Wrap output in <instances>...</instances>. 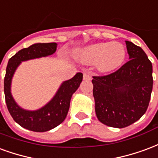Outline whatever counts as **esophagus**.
<instances>
[{
	"instance_id": "34e87169",
	"label": "esophagus",
	"mask_w": 158,
	"mask_h": 158,
	"mask_svg": "<svg viewBox=\"0 0 158 158\" xmlns=\"http://www.w3.org/2000/svg\"><path fill=\"white\" fill-rule=\"evenodd\" d=\"M91 78H92V76H91L89 73H84L83 74V79L84 80H91Z\"/></svg>"
}]
</instances>
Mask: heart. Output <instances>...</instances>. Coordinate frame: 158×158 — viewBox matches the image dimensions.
<instances>
[{"instance_id": "b5f03b06", "label": "heart", "mask_w": 158, "mask_h": 158, "mask_svg": "<svg viewBox=\"0 0 158 158\" xmlns=\"http://www.w3.org/2000/svg\"><path fill=\"white\" fill-rule=\"evenodd\" d=\"M126 55L125 46L118 42L94 44L83 49L78 58L84 64L96 63L98 70L109 72L122 65Z\"/></svg>"}]
</instances>
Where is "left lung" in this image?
<instances>
[{"label":"left lung","mask_w":158,"mask_h":158,"mask_svg":"<svg viewBox=\"0 0 158 158\" xmlns=\"http://www.w3.org/2000/svg\"><path fill=\"white\" fill-rule=\"evenodd\" d=\"M130 60L106 76H94L95 112L100 122L114 128L133 124L147 111L152 91V65L143 49L125 41Z\"/></svg>","instance_id":"1"}]
</instances>
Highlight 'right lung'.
Here are the masks:
<instances>
[{
  "instance_id": "1",
  "label": "right lung",
  "mask_w": 158,
  "mask_h": 158,
  "mask_svg": "<svg viewBox=\"0 0 158 158\" xmlns=\"http://www.w3.org/2000/svg\"><path fill=\"white\" fill-rule=\"evenodd\" d=\"M56 47V43L34 44L28 48L19 50L8 61L4 78L6 103L12 118L22 127L29 131L44 132L61 124L67 115L72 94L77 90L82 81V73H77L74 77L61 84L49 103L35 111L25 110L17 104L11 93V78L16 69L22 61L52 55L55 52Z\"/></svg>"
}]
</instances>
